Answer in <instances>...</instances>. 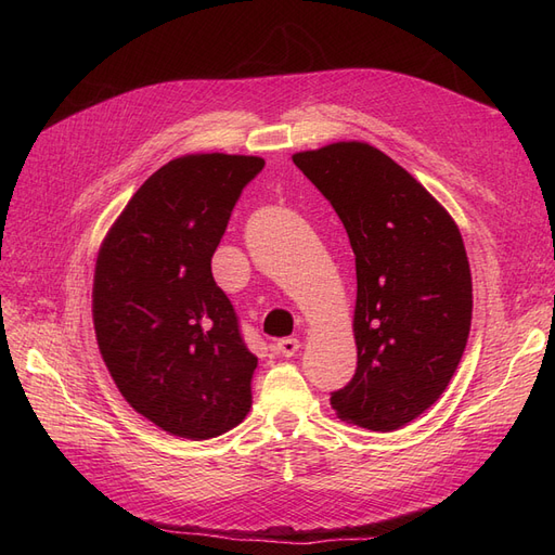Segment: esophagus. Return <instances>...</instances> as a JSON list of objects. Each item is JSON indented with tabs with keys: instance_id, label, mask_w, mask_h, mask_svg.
Masks as SVG:
<instances>
[{
	"instance_id": "esophagus-1",
	"label": "esophagus",
	"mask_w": 555,
	"mask_h": 555,
	"mask_svg": "<svg viewBox=\"0 0 555 555\" xmlns=\"http://www.w3.org/2000/svg\"><path fill=\"white\" fill-rule=\"evenodd\" d=\"M298 347H300V343L296 338H282V340L275 343V351L282 357H294Z\"/></svg>"
}]
</instances>
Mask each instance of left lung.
<instances>
[{"instance_id": "left-lung-1", "label": "left lung", "mask_w": 555, "mask_h": 555, "mask_svg": "<svg viewBox=\"0 0 555 555\" xmlns=\"http://www.w3.org/2000/svg\"><path fill=\"white\" fill-rule=\"evenodd\" d=\"M294 164L338 212L357 257V373L331 408L354 426L398 430L444 393L465 351L473 275L461 231L373 145L331 143Z\"/></svg>"}]
</instances>
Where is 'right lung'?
<instances>
[{"instance_id":"1","label":"right lung","mask_w":555,"mask_h":555,"mask_svg":"<svg viewBox=\"0 0 555 555\" xmlns=\"http://www.w3.org/2000/svg\"><path fill=\"white\" fill-rule=\"evenodd\" d=\"M263 164L222 153L171 159L131 196L99 249V351L129 405L178 438H217L251 408L257 357L210 259Z\"/></svg>"}]
</instances>
